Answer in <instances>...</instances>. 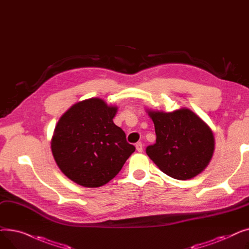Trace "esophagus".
I'll return each instance as SVG.
<instances>
[{
    "instance_id": "1",
    "label": "esophagus",
    "mask_w": 249,
    "mask_h": 249,
    "mask_svg": "<svg viewBox=\"0 0 249 249\" xmlns=\"http://www.w3.org/2000/svg\"><path fill=\"white\" fill-rule=\"evenodd\" d=\"M135 147H136V149H137L138 152H142V150H143V145H142L141 142H137L136 144H135Z\"/></svg>"
}]
</instances>
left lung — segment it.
Masks as SVG:
<instances>
[{"label":"left lung","instance_id":"8db88e82","mask_svg":"<svg viewBox=\"0 0 249 249\" xmlns=\"http://www.w3.org/2000/svg\"><path fill=\"white\" fill-rule=\"evenodd\" d=\"M148 114L156 142L146 147V153L160 171L180 180L203 172L214 151V136L205 122L189 109Z\"/></svg>","mask_w":249,"mask_h":249}]
</instances>
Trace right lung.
<instances>
[{
    "instance_id": "add662e5",
    "label": "right lung",
    "mask_w": 249,
    "mask_h": 249,
    "mask_svg": "<svg viewBox=\"0 0 249 249\" xmlns=\"http://www.w3.org/2000/svg\"><path fill=\"white\" fill-rule=\"evenodd\" d=\"M116 107L91 98L77 103L59 119L51 150L60 171L76 184L97 188L121 171L135 151L114 124Z\"/></svg>"
}]
</instances>
